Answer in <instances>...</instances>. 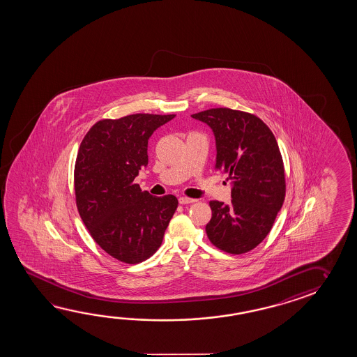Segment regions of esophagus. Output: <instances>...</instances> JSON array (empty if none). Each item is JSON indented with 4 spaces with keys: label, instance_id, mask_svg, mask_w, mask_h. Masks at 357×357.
Here are the masks:
<instances>
[{
    "label": "esophagus",
    "instance_id": "1",
    "mask_svg": "<svg viewBox=\"0 0 357 357\" xmlns=\"http://www.w3.org/2000/svg\"><path fill=\"white\" fill-rule=\"evenodd\" d=\"M178 202L181 204V205H188V204H194V202H196V199H190V197H180L178 199Z\"/></svg>",
    "mask_w": 357,
    "mask_h": 357
}]
</instances>
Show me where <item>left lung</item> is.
<instances>
[{
    "mask_svg": "<svg viewBox=\"0 0 357 357\" xmlns=\"http://www.w3.org/2000/svg\"><path fill=\"white\" fill-rule=\"evenodd\" d=\"M211 127L216 139L215 169L231 180V204L210 201L206 234L227 254L254 250L271 231L286 194L284 161L278 141L260 117L227 107L192 115Z\"/></svg>",
    "mask_w": 357,
    "mask_h": 357,
    "instance_id": "8db88e82",
    "label": "left lung"
}]
</instances>
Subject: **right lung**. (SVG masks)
Wrapping results in <instances>:
<instances>
[{"label":"right lung","instance_id":"add662e5","mask_svg":"<svg viewBox=\"0 0 357 357\" xmlns=\"http://www.w3.org/2000/svg\"><path fill=\"white\" fill-rule=\"evenodd\" d=\"M174 117L105 119L79 145L73 174L79 216L97 245L125 264H139L158 251L178 205L174 195L152 196L133 182L149 162L150 136Z\"/></svg>","mask_w":357,"mask_h":357}]
</instances>
